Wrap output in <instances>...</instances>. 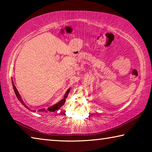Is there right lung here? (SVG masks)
Wrapping results in <instances>:
<instances>
[{
  "label": "right lung",
  "instance_id": "obj_1",
  "mask_svg": "<svg viewBox=\"0 0 152 152\" xmlns=\"http://www.w3.org/2000/svg\"><path fill=\"white\" fill-rule=\"evenodd\" d=\"M12 87H13L15 93V94H16L17 99H18V100H19V101H20V102H21V104H22L23 105V106H24L25 108H27V109H29V110H31V111L35 112L36 110H31V109H29V108L28 107L26 104H25V103L23 102V101L21 96H20V95L19 94V92H18L17 89V88H16V86H15V84H14V83H13V80H12ZM70 88H69L68 89V91H67L66 92V94H64V98H63V99H61V101L58 102L56 104H53V105H52V106H51V107L48 108L47 109H40L39 110H38V111L43 112V113H48V112H49V111H50V112H54V111H56V110H58L59 109H60V108H61V107L63 106V105L64 104V103H65L66 99L67 98V96H68L69 92H70Z\"/></svg>",
  "mask_w": 152,
  "mask_h": 152
}]
</instances>
